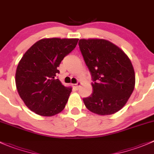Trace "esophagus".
Returning a JSON list of instances; mask_svg holds the SVG:
<instances>
[{
    "label": "esophagus",
    "instance_id": "esophagus-1",
    "mask_svg": "<svg viewBox=\"0 0 154 154\" xmlns=\"http://www.w3.org/2000/svg\"><path fill=\"white\" fill-rule=\"evenodd\" d=\"M80 85H81V83H80V82H77V83H76V84H74V85H73V86L75 87L76 89H78V88H80Z\"/></svg>",
    "mask_w": 154,
    "mask_h": 154
}]
</instances>
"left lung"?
I'll use <instances>...</instances> for the list:
<instances>
[{
  "mask_svg": "<svg viewBox=\"0 0 154 154\" xmlns=\"http://www.w3.org/2000/svg\"><path fill=\"white\" fill-rule=\"evenodd\" d=\"M78 45L93 81V92L83 99L85 106L100 116L117 112L134 89L136 77L130 59L105 39H80Z\"/></svg>",
  "mask_w": 154,
  "mask_h": 154,
  "instance_id": "obj_1",
  "label": "left lung"
}]
</instances>
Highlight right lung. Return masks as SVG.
<instances>
[{
    "label": "right lung",
    "mask_w": 154,
    "mask_h": 154,
    "mask_svg": "<svg viewBox=\"0 0 154 154\" xmlns=\"http://www.w3.org/2000/svg\"><path fill=\"white\" fill-rule=\"evenodd\" d=\"M77 38H43L35 42L20 60L15 84L20 97L31 111L53 116L66 106L71 88L57 79L60 63L74 49Z\"/></svg>",
    "instance_id": "1"
}]
</instances>
